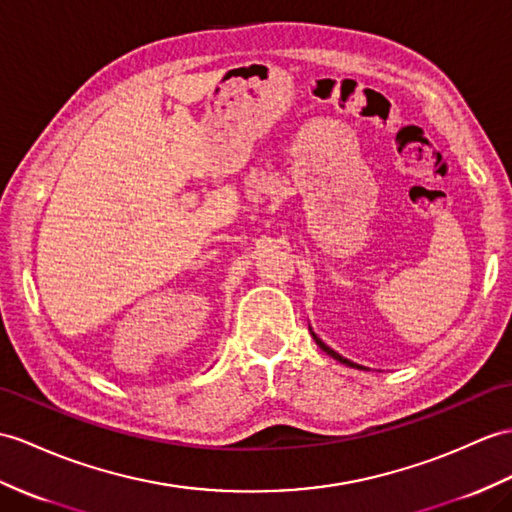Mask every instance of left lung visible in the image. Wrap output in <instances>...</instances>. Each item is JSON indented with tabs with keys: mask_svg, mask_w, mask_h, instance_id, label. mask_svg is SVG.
<instances>
[{
	"mask_svg": "<svg viewBox=\"0 0 512 512\" xmlns=\"http://www.w3.org/2000/svg\"><path fill=\"white\" fill-rule=\"evenodd\" d=\"M310 334H313V339H315V343L321 347V350L323 352H326L328 356H332L334 360H339V363H343V365H347V367H354V369H367V367H363V365H356V363H352V360H347V358H343L341 354H336L334 350H332V347H328L326 343H323L321 339H319V336L313 332V330H310Z\"/></svg>",
	"mask_w": 512,
	"mask_h": 512,
	"instance_id": "1",
	"label": "left lung"
}]
</instances>
